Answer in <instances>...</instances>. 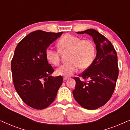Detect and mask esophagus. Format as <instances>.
Returning <instances> with one entry per match:
<instances>
[{
    "label": "esophagus",
    "instance_id": "obj_1",
    "mask_svg": "<svg viewBox=\"0 0 130 130\" xmlns=\"http://www.w3.org/2000/svg\"><path fill=\"white\" fill-rule=\"evenodd\" d=\"M69 79H70V78L68 77H63V80H68Z\"/></svg>",
    "mask_w": 130,
    "mask_h": 130
}]
</instances>
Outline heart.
<instances>
[{
	"label": "heart",
	"mask_w": 130,
	"mask_h": 130,
	"mask_svg": "<svg viewBox=\"0 0 130 130\" xmlns=\"http://www.w3.org/2000/svg\"><path fill=\"white\" fill-rule=\"evenodd\" d=\"M58 47L59 50L47 48L45 57L51 64L58 66L60 63V51H69V61L57 69L56 73L59 76L67 77L72 76L79 68L88 69L95 58V45L93 42L89 39L81 40L76 36L67 34L60 39Z\"/></svg>",
	"instance_id": "obj_1"
}]
</instances>
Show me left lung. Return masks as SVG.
<instances>
[{"instance_id": "obj_1", "label": "left lung", "mask_w": 130, "mask_h": 130, "mask_svg": "<svg viewBox=\"0 0 130 130\" xmlns=\"http://www.w3.org/2000/svg\"><path fill=\"white\" fill-rule=\"evenodd\" d=\"M77 33L90 35L97 53L92 64L79 75L88 81L74 77L76 86L73 95L83 108L96 109L104 105L114 91L119 72L117 52L111 42L96 30L89 29Z\"/></svg>"}]
</instances>
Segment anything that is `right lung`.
Here are the masks:
<instances>
[{
    "mask_svg": "<svg viewBox=\"0 0 130 130\" xmlns=\"http://www.w3.org/2000/svg\"><path fill=\"white\" fill-rule=\"evenodd\" d=\"M62 34L34 31L15 48L11 61L14 86L22 100L34 109L48 107L63 83L61 76H51L54 69L45 57L46 50Z\"/></svg>",
    "mask_w": 130,
    "mask_h": 130,
    "instance_id": "obj_1",
    "label": "right lung"
}]
</instances>
